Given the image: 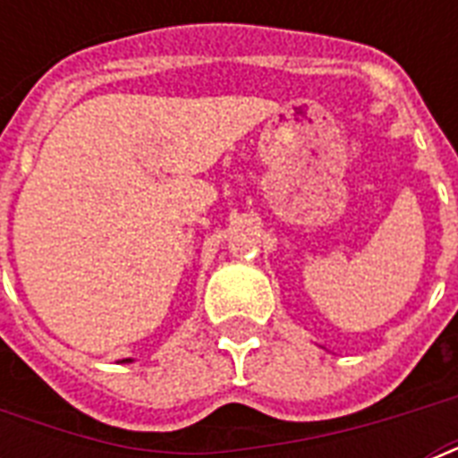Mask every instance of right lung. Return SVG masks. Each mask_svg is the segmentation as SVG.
<instances>
[{
	"mask_svg": "<svg viewBox=\"0 0 458 458\" xmlns=\"http://www.w3.org/2000/svg\"><path fill=\"white\" fill-rule=\"evenodd\" d=\"M123 361H125V363H131V361H132V359H123Z\"/></svg>",
	"mask_w": 458,
	"mask_h": 458,
	"instance_id": "add662e5",
	"label": "right lung"
}]
</instances>
